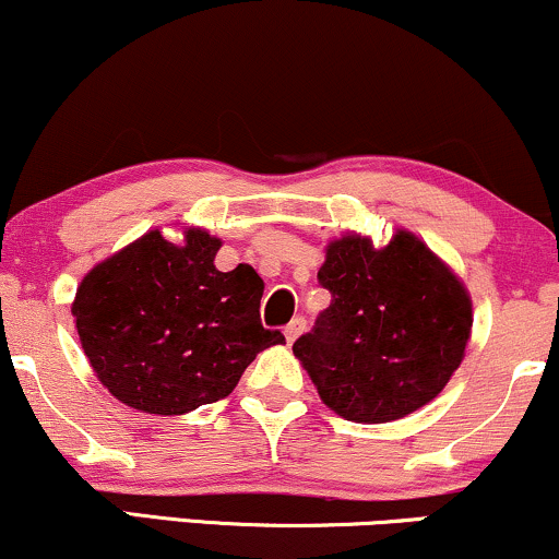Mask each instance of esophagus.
Wrapping results in <instances>:
<instances>
[{
  "label": "esophagus",
  "instance_id": "esophagus-1",
  "mask_svg": "<svg viewBox=\"0 0 559 559\" xmlns=\"http://www.w3.org/2000/svg\"><path fill=\"white\" fill-rule=\"evenodd\" d=\"M304 332H306V319H304V317L293 319L290 324L285 326V340H287V345H293L295 340H298Z\"/></svg>",
  "mask_w": 559,
  "mask_h": 559
}]
</instances>
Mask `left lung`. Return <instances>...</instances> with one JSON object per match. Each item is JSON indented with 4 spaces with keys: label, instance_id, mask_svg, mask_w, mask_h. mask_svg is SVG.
Here are the masks:
<instances>
[{
    "label": "left lung",
    "instance_id": "obj_1",
    "mask_svg": "<svg viewBox=\"0 0 559 559\" xmlns=\"http://www.w3.org/2000/svg\"><path fill=\"white\" fill-rule=\"evenodd\" d=\"M324 253L319 282L332 304L293 345L321 403L356 424L424 408L465 358L474 304L463 280L408 229L384 248L345 233Z\"/></svg>",
    "mask_w": 559,
    "mask_h": 559
}]
</instances>
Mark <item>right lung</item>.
I'll use <instances>...</instances> for the list:
<instances>
[{
  "label": "right lung",
  "instance_id": "right-lung-1",
  "mask_svg": "<svg viewBox=\"0 0 559 559\" xmlns=\"http://www.w3.org/2000/svg\"><path fill=\"white\" fill-rule=\"evenodd\" d=\"M222 248L203 227L169 242L162 229L128 242L78 285L72 317L96 379L120 403L186 416L227 397L282 332L261 326L264 280L253 266L219 272Z\"/></svg>",
  "mask_w": 559,
  "mask_h": 559
}]
</instances>
